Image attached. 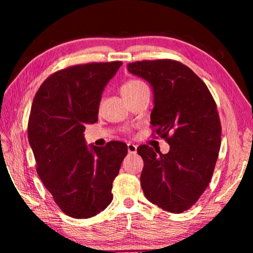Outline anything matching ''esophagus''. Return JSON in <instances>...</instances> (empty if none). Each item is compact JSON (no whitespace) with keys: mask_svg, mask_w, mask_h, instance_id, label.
<instances>
[{"mask_svg":"<svg viewBox=\"0 0 253 253\" xmlns=\"http://www.w3.org/2000/svg\"><path fill=\"white\" fill-rule=\"evenodd\" d=\"M127 151L129 154H136L137 152V146L134 144H127Z\"/></svg>","mask_w":253,"mask_h":253,"instance_id":"obj_1","label":"esophagus"}]
</instances>
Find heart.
<instances>
[{
    "label": "heart",
    "instance_id": "obj_1",
    "mask_svg": "<svg viewBox=\"0 0 253 253\" xmlns=\"http://www.w3.org/2000/svg\"><path fill=\"white\" fill-rule=\"evenodd\" d=\"M144 88H147V87H146V84L143 83V81L132 79V80L126 81V83L122 85L121 92H122L123 97L125 98L127 96L134 95V93L138 92L139 90H142V89H144Z\"/></svg>",
    "mask_w": 253,
    "mask_h": 253
}]
</instances>
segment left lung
I'll use <instances>...</instances> for the list:
<instances>
[{
	"label": "left lung",
	"mask_w": 253,
	"mask_h": 253,
	"mask_svg": "<svg viewBox=\"0 0 253 253\" xmlns=\"http://www.w3.org/2000/svg\"><path fill=\"white\" fill-rule=\"evenodd\" d=\"M127 68L151 84V125L169 145L168 154L147 145L137 148L144 161L140 185L149 202L182 213L199 200L213 175L221 146L215 101L207 84L181 62L145 60Z\"/></svg>",
	"instance_id": "obj_1"
}]
</instances>
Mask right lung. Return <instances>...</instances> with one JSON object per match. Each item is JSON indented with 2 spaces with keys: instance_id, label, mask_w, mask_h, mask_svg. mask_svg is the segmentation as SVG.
<instances>
[{
  "instance_id": "obj_1",
  "label": "right lung",
  "mask_w": 253,
  "mask_h": 253,
  "mask_svg": "<svg viewBox=\"0 0 253 253\" xmlns=\"http://www.w3.org/2000/svg\"><path fill=\"white\" fill-rule=\"evenodd\" d=\"M121 61L87 63L59 70L36 93L28 139L37 173L67 215L88 219L113 201V182L127 155V145H87L84 125L98 121L102 91Z\"/></svg>"
}]
</instances>
